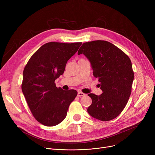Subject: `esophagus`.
Wrapping results in <instances>:
<instances>
[{
  "mask_svg": "<svg viewBox=\"0 0 155 155\" xmlns=\"http://www.w3.org/2000/svg\"><path fill=\"white\" fill-rule=\"evenodd\" d=\"M84 95H85V94H84L83 92H78V94H77L78 97H82V96H84Z\"/></svg>",
  "mask_w": 155,
  "mask_h": 155,
  "instance_id": "34e87169",
  "label": "esophagus"
}]
</instances>
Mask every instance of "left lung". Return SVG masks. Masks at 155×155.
<instances>
[{
	"label": "left lung",
	"mask_w": 155,
	"mask_h": 155,
	"mask_svg": "<svg viewBox=\"0 0 155 155\" xmlns=\"http://www.w3.org/2000/svg\"><path fill=\"white\" fill-rule=\"evenodd\" d=\"M84 54L91 61L93 75L100 82V95L89 94L92 104L87 112L92 117L108 121L123 110L131 93L134 72L129 56L106 41L84 43L78 54Z\"/></svg>",
	"instance_id": "1"
}]
</instances>
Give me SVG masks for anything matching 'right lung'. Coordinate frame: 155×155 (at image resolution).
I'll use <instances>...</instances> for the list:
<instances>
[{
  "mask_svg": "<svg viewBox=\"0 0 155 155\" xmlns=\"http://www.w3.org/2000/svg\"><path fill=\"white\" fill-rule=\"evenodd\" d=\"M82 44L47 43L32 55L24 67L22 91L32 114L41 124L54 126L66 117L77 92L56 87L54 81L63 74L68 60Z\"/></svg>",
  "mask_w": 155,
  "mask_h": 155,
  "instance_id": "add662e5",
  "label": "right lung"
}]
</instances>
